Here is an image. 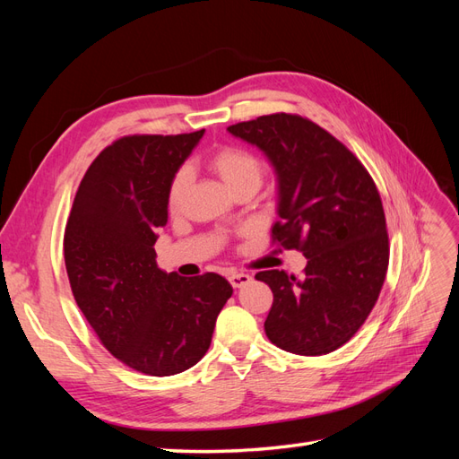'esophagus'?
<instances>
[{
	"instance_id": "obj_1",
	"label": "esophagus",
	"mask_w": 459,
	"mask_h": 459,
	"mask_svg": "<svg viewBox=\"0 0 459 459\" xmlns=\"http://www.w3.org/2000/svg\"><path fill=\"white\" fill-rule=\"evenodd\" d=\"M253 281V277L248 275V273H231L230 275V283H231V287H235V289H241V287H245V285H248Z\"/></svg>"
}]
</instances>
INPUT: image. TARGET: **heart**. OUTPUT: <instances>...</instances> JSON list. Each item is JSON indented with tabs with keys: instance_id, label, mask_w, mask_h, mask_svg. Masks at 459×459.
Wrapping results in <instances>:
<instances>
[{
	"instance_id": "obj_1",
	"label": "heart",
	"mask_w": 459,
	"mask_h": 459,
	"mask_svg": "<svg viewBox=\"0 0 459 459\" xmlns=\"http://www.w3.org/2000/svg\"><path fill=\"white\" fill-rule=\"evenodd\" d=\"M208 166H211V169L220 176L221 182H224V186L231 193H238L241 189L256 191L264 178L262 162L253 155V152L239 147H224V149L214 151L211 159H208ZM187 186H189V170L179 169L169 186L170 208L179 206L187 191Z\"/></svg>"
}]
</instances>
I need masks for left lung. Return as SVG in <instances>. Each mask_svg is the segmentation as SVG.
Wrapping results in <instances>:
<instances>
[{
    "instance_id": "8db88e82",
    "label": "left lung",
    "mask_w": 459,
    "mask_h": 459,
    "mask_svg": "<svg viewBox=\"0 0 459 459\" xmlns=\"http://www.w3.org/2000/svg\"><path fill=\"white\" fill-rule=\"evenodd\" d=\"M258 147L277 179L273 241L307 256L304 273L258 272L270 285L268 339L300 356L337 351L377 302L388 266L379 191L352 152L317 124L268 115L228 128Z\"/></svg>"
}]
</instances>
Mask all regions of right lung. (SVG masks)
Masks as SVG:
<instances>
[{"instance_id": "1", "label": "right lung", "mask_w": 459, "mask_h": 459, "mask_svg": "<svg viewBox=\"0 0 459 459\" xmlns=\"http://www.w3.org/2000/svg\"><path fill=\"white\" fill-rule=\"evenodd\" d=\"M204 130L128 135L100 152L76 191L65 266L78 308L122 364L155 377L195 366L233 289L218 273L157 266L169 186Z\"/></svg>"}]
</instances>
